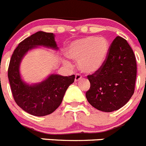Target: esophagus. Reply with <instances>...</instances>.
Segmentation results:
<instances>
[{"mask_svg":"<svg viewBox=\"0 0 146 146\" xmlns=\"http://www.w3.org/2000/svg\"><path fill=\"white\" fill-rule=\"evenodd\" d=\"M81 79V76L79 74V73H77L76 74V77H75V81L76 82H78L79 80Z\"/></svg>","mask_w":146,"mask_h":146,"instance_id":"34e87169","label":"esophagus"}]
</instances>
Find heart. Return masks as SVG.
<instances>
[{"label": "heart", "instance_id": "obj_1", "mask_svg": "<svg viewBox=\"0 0 146 146\" xmlns=\"http://www.w3.org/2000/svg\"><path fill=\"white\" fill-rule=\"evenodd\" d=\"M110 44L105 38L86 36L73 41L66 49L70 59L78 60L80 70L85 73H94L100 70L108 56Z\"/></svg>", "mask_w": 146, "mask_h": 146}]
</instances>
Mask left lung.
<instances>
[{
	"mask_svg": "<svg viewBox=\"0 0 146 146\" xmlns=\"http://www.w3.org/2000/svg\"><path fill=\"white\" fill-rule=\"evenodd\" d=\"M136 75L137 64L133 50L124 38L117 36L102 68L87 76L91 86L86 97L91 105L100 111L119 110L134 94Z\"/></svg>",
	"mask_w": 146,
	"mask_h": 146,
	"instance_id": "obj_1",
	"label": "left lung"
}]
</instances>
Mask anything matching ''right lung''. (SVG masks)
I'll use <instances>...</instances> for the list:
<instances>
[{
  "instance_id": "add662e5",
  "label": "right lung",
  "mask_w": 146,
  "mask_h": 146,
  "mask_svg": "<svg viewBox=\"0 0 146 146\" xmlns=\"http://www.w3.org/2000/svg\"><path fill=\"white\" fill-rule=\"evenodd\" d=\"M37 46L58 50L53 33L37 32L20 42L11 58L8 77L13 99L18 106L34 116L52 113L60 105L67 88L74 82L75 75L62 76L52 74L39 84L29 85L21 79L19 65L29 50Z\"/></svg>"
}]
</instances>
